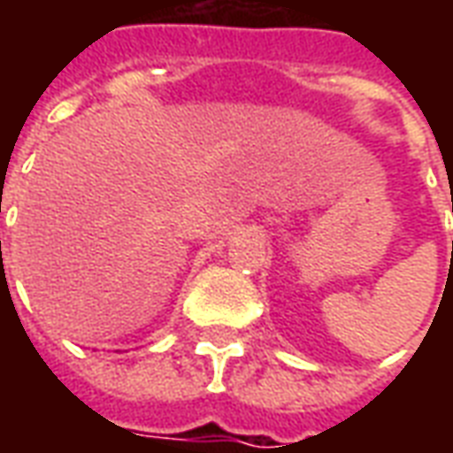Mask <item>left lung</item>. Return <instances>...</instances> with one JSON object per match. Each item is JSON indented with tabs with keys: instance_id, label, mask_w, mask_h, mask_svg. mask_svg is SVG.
Wrapping results in <instances>:
<instances>
[{
	"instance_id": "1",
	"label": "left lung",
	"mask_w": 453,
	"mask_h": 453,
	"mask_svg": "<svg viewBox=\"0 0 453 453\" xmlns=\"http://www.w3.org/2000/svg\"><path fill=\"white\" fill-rule=\"evenodd\" d=\"M451 211H453V201H451Z\"/></svg>"
}]
</instances>
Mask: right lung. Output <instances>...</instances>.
<instances>
[{
  "mask_svg": "<svg viewBox=\"0 0 453 453\" xmlns=\"http://www.w3.org/2000/svg\"><path fill=\"white\" fill-rule=\"evenodd\" d=\"M0 245H2V242H0Z\"/></svg>",
  "mask_w": 453,
  "mask_h": 453,
  "instance_id": "right-lung-1",
  "label": "right lung"
}]
</instances>
